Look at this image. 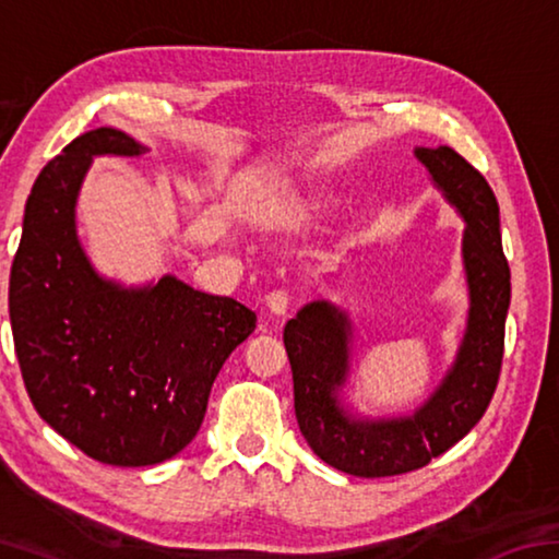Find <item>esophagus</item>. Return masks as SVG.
I'll return each mask as SVG.
<instances>
[{
  "label": "esophagus",
  "mask_w": 559,
  "mask_h": 559,
  "mask_svg": "<svg viewBox=\"0 0 559 559\" xmlns=\"http://www.w3.org/2000/svg\"><path fill=\"white\" fill-rule=\"evenodd\" d=\"M288 306H290V300H288L286 290H273L266 296V308L271 310L273 316H286Z\"/></svg>",
  "instance_id": "1"
}]
</instances>
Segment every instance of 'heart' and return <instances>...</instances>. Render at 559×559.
I'll return each mask as SVG.
<instances>
[{
	"label": "heart",
	"instance_id": "1",
	"mask_svg": "<svg viewBox=\"0 0 559 559\" xmlns=\"http://www.w3.org/2000/svg\"><path fill=\"white\" fill-rule=\"evenodd\" d=\"M316 204H318V200H316ZM308 206H313V202H308Z\"/></svg>",
	"mask_w": 559,
	"mask_h": 559
}]
</instances>
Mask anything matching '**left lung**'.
Wrapping results in <instances>:
<instances>
[{
  "instance_id": "1",
  "label": "left lung",
  "mask_w": 559,
  "mask_h": 559,
  "mask_svg": "<svg viewBox=\"0 0 559 559\" xmlns=\"http://www.w3.org/2000/svg\"><path fill=\"white\" fill-rule=\"evenodd\" d=\"M414 157L429 169L433 187L466 224L461 257L468 318L459 353L437 390L414 414L386 419L355 414L340 396L353 359L347 310L313 300L283 330L300 433L325 463L359 478L400 476L449 451L486 414L503 362L510 269L500 243L493 189L447 145L414 147Z\"/></svg>"
}]
</instances>
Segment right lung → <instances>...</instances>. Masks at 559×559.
<instances>
[{"mask_svg": "<svg viewBox=\"0 0 559 559\" xmlns=\"http://www.w3.org/2000/svg\"><path fill=\"white\" fill-rule=\"evenodd\" d=\"M147 147L116 128L83 132L41 169L9 276L14 349L34 409L86 456L153 466L197 437L212 384L257 328L239 300L163 276L122 286L93 269L75 202L93 157Z\"/></svg>", "mask_w": 559, "mask_h": 559, "instance_id": "1", "label": "right lung"}]
</instances>
